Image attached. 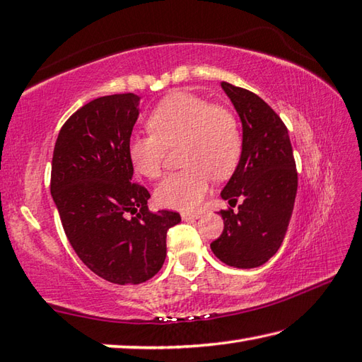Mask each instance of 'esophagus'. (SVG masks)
Segmentation results:
<instances>
[{"mask_svg":"<svg viewBox=\"0 0 362 362\" xmlns=\"http://www.w3.org/2000/svg\"><path fill=\"white\" fill-rule=\"evenodd\" d=\"M180 216H182L183 221H191V219H197V218H199L201 214H197V211H196V214H189V211H183V214H182Z\"/></svg>","mask_w":362,"mask_h":362,"instance_id":"esophagus-1","label":"esophagus"}]
</instances>
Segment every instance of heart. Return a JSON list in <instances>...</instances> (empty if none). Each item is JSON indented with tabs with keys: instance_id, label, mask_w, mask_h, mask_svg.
<instances>
[{
	"instance_id": "obj_1",
	"label": "heart",
	"mask_w": 362,
	"mask_h": 362,
	"mask_svg": "<svg viewBox=\"0 0 362 362\" xmlns=\"http://www.w3.org/2000/svg\"><path fill=\"white\" fill-rule=\"evenodd\" d=\"M148 133H134L127 153L134 171L147 179L163 173L168 148L179 147L180 165L155 189L163 207L193 210L207 194L210 179L224 180L235 171L243 152L237 116L191 92H173L147 117Z\"/></svg>"
}]
</instances>
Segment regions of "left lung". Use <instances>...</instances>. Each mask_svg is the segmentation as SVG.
Here are the masks:
<instances>
[{"instance_id": "1", "label": "left lung", "mask_w": 362, "mask_h": 362, "mask_svg": "<svg viewBox=\"0 0 362 362\" xmlns=\"http://www.w3.org/2000/svg\"><path fill=\"white\" fill-rule=\"evenodd\" d=\"M221 86L242 119L243 152L221 191L230 207L219 211L224 229L210 247L226 265L256 268L278 252L286 237L298 173L287 127L272 106L247 89L226 81Z\"/></svg>"}]
</instances>
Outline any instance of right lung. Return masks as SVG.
Returning a JSON list of instances; mask_svg holds the SVG:
<instances>
[{
  "label": "right lung",
  "instance_id": "right-lung-1",
  "mask_svg": "<svg viewBox=\"0 0 362 362\" xmlns=\"http://www.w3.org/2000/svg\"><path fill=\"white\" fill-rule=\"evenodd\" d=\"M132 92L98 97L70 116L52 160L53 201L76 256L112 284H141L160 272L177 211H151L146 187L132 182L127 153L138 119ZM130 213L132 218H127Z\"/></svg>",
  "mask_w": 362,
  "mask_h": 362
}]
</instances>
